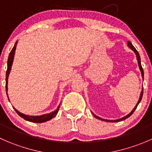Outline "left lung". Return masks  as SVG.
<instances>
[{
    "mask_svg": "<svg viewBox=\"0 0 152 152\" xmlns=\"http://www.w3.org/2000/svg\"><path fill=\"white\" fill-rule=\"evenodd\" d=\"M127 45H128V47L129 48H131L132 50L134 52V53H135V54H136V57H137V63H138V65H139V68H140V72H141V75H142V79H144L143 70H142V66H141V62H140V55H139V53H138V52H137V50H136L135 48H134V46H133L131 42H129V41H128V42H127ZM142 93H143V90H142V91H141V93H140V98H139V100H138V102H137V104H136L135 107H134V108L133 109L132 111H131V113H130L129 114H128V115H127L124 116V117L118 119V120H107V119H104V118H100V117H99V116H97V115H94V114H93V115L95 116V117L96 118L99 119V120L104 121H107V122H118V121H120L125 120V119L128 118L129 117V116H131L132 115V113H134V110H136V108H137V105L139 104V103H140V101H141L142 97Z\"/></svg>",
    "mask_w": 152,
    "mask_h": 152,
    "instance_id": "left-lung-1",
    "label": "left lung"
}]
</instances>
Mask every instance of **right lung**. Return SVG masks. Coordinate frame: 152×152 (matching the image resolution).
Returning a JSON list of instances; mask_svg holds the SVG:
<instances>
[{"label":"right lung","instance_id":"obj_1","mask_svg":"<svg viewBox=\"0 0 152 152\" xmlns=\"http://www.w3.org/2000/svg\"><path fill=\"white\" fill-rule=\"evenodd\" d=\"M17 44H18V41L15 42V45H14L13 48L11 50L10 55H9L8 57V61H7V73H6V90H7V97L9 99L8 96V93H7V91H8V78L9 76H10V73L11 71V69H12V63H13V60H14V57H15V50H16V46ZM9 101H10V99H9ZM59 107H60V104L58 106L57 109L55 110L53 112H51L50 113H47V114H44V115H27L23 114V113H20V112L18 111V110L14 107L15 109V112L20 116L21 118H23V119H25L26 121H28L30 122H33V123H43V122H46L50 120L53 118H54L55 116L57 114L58 111H59Z\"/></svg>","mask_w":152,"mask_h":152}]
</instances>
